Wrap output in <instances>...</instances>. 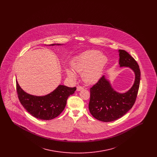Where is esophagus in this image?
Returning a JSON list of instances; mask_svg holds the SVG:
<instances>
[{
    "instance_id": "esophagus-1",
    "label": "esophagus",
    "mask_w": 157,
    "mask_h": 157,
    "mask_svg": "<svg viewBox=\"0 0 157 157\" xmlns=\"http://www.w3.org/2000/svg\"><path fill=\"white\" fill-rule=\"evenodd\" d=\"M83 90V88L81 86H78L77 87H76V90H77V91H80V90Z\"/></svg>"
}]
</instances>
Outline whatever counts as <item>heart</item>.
<instances>
[{
	"instance_id": "1",
	"label": "heart",
	"mask_w": 157,
	"mask_h": 157,
	"mask_svg": "<svg viewBox=\"0 0 157 157\" xmlns=\"http://www.w3.org/2000/svg\"><path fill=\"white\" fill-rule=\"evenodd\" d=\"M108 62L107 57L97 50L86 51L78 55L72 60V67L77 72L82 73L83 81L88 83H94L101 78ZM69 77L75 78L74 72L66 69Z\"/></svg>"
}]
</instances>
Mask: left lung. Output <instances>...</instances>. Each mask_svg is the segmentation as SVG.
<instances>
[{
  "label": "left lung",
  "instance_id": "left-lung-1",
  "mask_svg": "<svg viewBox=\"0 0 157 157\" xmlns=\"http://www.w3.org/2000/svg\"><path fill=\"white\" fill-rule=\"evenodd\" d=\"M118 52L120 67H129L135 73L134 83L131 89L122 94L115 91L104 75L90 89V112L97 120L106 122L118 120L132 108L140 87L138 64L125 51L120 49Z\"/></svg>",
  "mask_w": 157,
  "mask_h": 157
}]
</instances>
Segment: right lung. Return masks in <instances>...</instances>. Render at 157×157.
<instances>
[{"instance_id": "1", "label": "right lung", "mask_w": 157, "mask_h": 157, "mask_svg": "<svg viewBox=\"0 0 157 157\" xmlns=\"http://www.w3.org/2000/svg\"><path fill=\"white\" fill-rule=\"evenodd\" d=\"M76 90V87L59 85L46 95L35 96L25 92L16 80V90L20 102L28 112L39 120H52L59 115L65 108L67 98L74 94Z\"/></svg>"}]
</instances>
